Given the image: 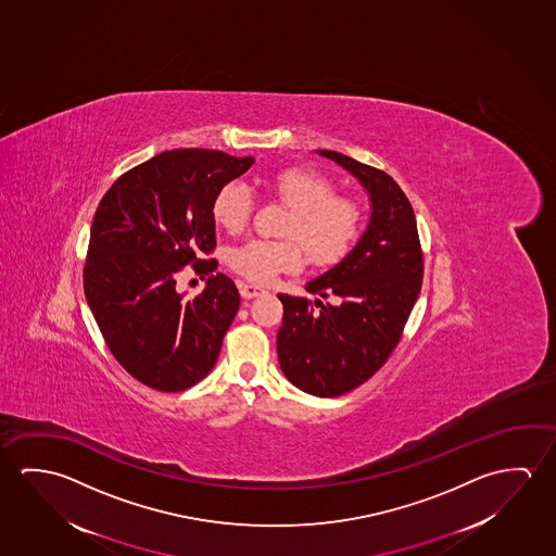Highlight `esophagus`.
<instances>
[{
  "label": "esophagus",
  "instance_id": "1",
  "mask_svg": "<svg viewBox=\"0 0 556 556\" xmlns=\"http://www.w3.org/2000/svg\"><path fill=\"white\" fill-rule=\"evenodd\" d=\"M262 292H265L264 287H260V285H254V282H240V294L244 296V299H254V296H260Z\"/></svg>",
  "mask_w": 556,
  "mask_h": 556
}]
</instances>
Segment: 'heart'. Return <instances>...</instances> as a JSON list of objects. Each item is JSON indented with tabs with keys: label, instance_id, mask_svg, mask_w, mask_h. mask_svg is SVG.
<instances>
[{
	"label": "heart",
	"instance_id": "obj_1",
	"mask_svg": "<svg viewBox=\"0 0 556 556\" xmlns=\"http://www.w3.org/2000/svg\"><path fill=\"white\" fill-rule=\"evenodd\" d=\"M271 191L291 207L285 235L292 238H254L235 248L228 264L238 275L254 282H269L277 275L301 269L304 250L319 265L333 264L346 254L361 227V210L355 201L336 195L328 178L301 168L275 174ZM252 211L254 195L247 184L228 182L213 201L215 219L232 235L247 228Z\"/></svg>",
	"mask_w": 556,
	"mask_h": 556
}]
</instances>
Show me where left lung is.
<instances>
[{
  "mask_svg": "<svg viewBox=\"0 0 556 556\" xmlns=\"http://www.w3.org/2000/svg\"><path fill=\"white\" fill-rule=\"evenodd\" d=\"M319 155L361 180L372 215L358 244L306 285L319 299L279 294L285 312L277 355L299 390L337 397L372 378L400 343L419 299L425 257L410 201L390 174L336 151Z\"/></svg>",
  "mask_w": 556,
  "mask_h": 556,
  "instance_id": "8db88e82",
  "label": "left lung"
}]
</instances>
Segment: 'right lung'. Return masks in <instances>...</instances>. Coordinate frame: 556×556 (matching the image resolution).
I'll list each match as a JSON object with an SVG mask.
<instances>
[{"label": "right lung", "mask_w": 556, "mask_h": 556, "mask_svg": "<svg viewBox=\"0 0 556 556\" xmlns=\"http://www.w3.org/2000/svg\"><path fill=\"white\" fill-rule=\"evenodd\" d=\"M254 156L213 149H174L122 174L102 195L83 265L85 299L110 353L136 380L182 392L219 358L240 294L217 260L213 201L247 173ZM186 264L210 274L190 302L175 292Z\"/></svg>", "instance_id": "obj_1"}]
</instances>
